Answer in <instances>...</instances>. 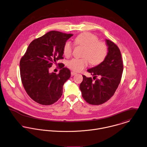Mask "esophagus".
Instances as JSON below:
<instances>
[{
  "label": "esophagus",
  "mask_w": 147,
  "mask_h": 147,
  "mask_svg": "<svg viewBox=\"0 0 147 147\" xmlns=\"http://www.w3.org/2000/svg\"><path fill=\"white\" fill-rule=\"evenodd\" d=\"M76 74H77V73H76V72H75V71H71V75L72 76H73L76 75Z\"/></svg>",
  "instance_id": "obj_1"
}]
</instances>
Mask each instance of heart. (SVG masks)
Returning a JSON list of instances; mask_svg holds the SVG:
<instances>
[{"label": "heart", "instance_id": "heart-1", "mask_svg": "<svg viewBox=\"0 0 147 147\" xmlns=\"http://www.w3.org/2000/svg\"><path fill=\"white\" fill-rule=\"evenodd\" d=\"M75 43L85 47L82 58H73L69 61L67 66L70 69L80 71L86 67L89 61L93 65H98L102 63L108 54V47L106 43L99 41L98 37L89 32H84L75 38ZM73 50L72 43L67 41L63 48V54L66 57L71 55Z\"/></svg>", "mask_w": 147, "mask_h": 147}]
</instances>
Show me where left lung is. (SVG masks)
I'll return each instance as SVG.
<instances>
[{"mask_svg":"<svg viewBox=\"0 0 147 147\" xmlns=\"http://www.w3.org/2000/svg\"><path fill=\"white\" fill-rule=\"evenodd\" d=\"M108 54L105 60L87 71L93 76H83L80 85L83 98L92 105H101L109 100L115 94L122 77L123 63L120 50L118 46L109 39H106Z\"/></svg>","mask_w":147,"mask_h":147,"instance_id":"obj_1","label":"left lung"}]
</instances>
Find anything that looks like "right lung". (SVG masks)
<instances>
[{
    "mask_svg": "<svg viewBox=\"0 0 147 147\" xmlns=\"http://www.w3.org/2000/svg\"><path fill=\"white\" fill-rule=\"evenodd\" d=\"M73 35L49 31L32 40L22 57L19 65L22 84L27 94L37 103L51 105L62 95L63 86L70 77V71L63 64L59 65L61 69L58 74L50 73L49 69L63 58V46Z\"/></svg>",
    "mask_w": 147,
    "mask_h": 147,
    "instance_id": "right-lung-1",
    "label": "right lung"
}]
</instances>
